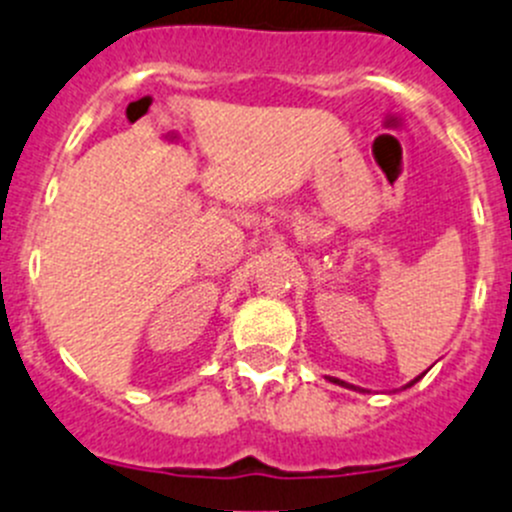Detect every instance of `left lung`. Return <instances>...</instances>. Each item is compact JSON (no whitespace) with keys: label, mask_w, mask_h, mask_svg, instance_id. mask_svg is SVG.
Instances as JSON below:
<instances>
[{"label":"left lung","mask_w":512,"mask_h":512,"mask_svg":"<svg viewBox=\"0 0 512 512\" xmlns=\"http://www.w3.org/2000/svg\"><path fill=\"white\" fill-rule=\"evenodd\" d=\"M420 377H422V374H420ZM420 377H415V379H412V382L410 384H407V387H412V384H415L417 382V379H420ZM332 382H337V384H342V387H349V389H357V387H352V384H347V382H342V379H332ZM405 387V389H407Z\"/></svg>","instance_id":"8db88e82"}]
</instances>
